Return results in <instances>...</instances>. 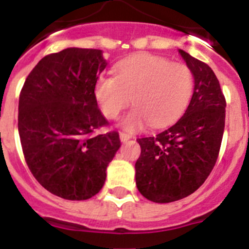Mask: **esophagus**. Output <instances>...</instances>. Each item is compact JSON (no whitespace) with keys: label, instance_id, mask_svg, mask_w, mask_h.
Returning <instances> with one entry per match:
<instances>
[{"label":"esophagus","instance_id":"esophagus-1","mask_svg":"<svg viewBox=\"0 0 249 249\" xmlns=\"http://www.w3.org/2000/svg\"><path fill=\"white\" fill-rule=\"evenodd\" d=\"M119 136H120V141H122V142H126V141L130 140V138H131L129 134H125V132H120Z\"/></svg>","mask_w":249,"mask_h":249}]
</instances>
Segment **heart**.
<instances>
[{"mask_svg": "<svg viewBox=\"0 0 249 249\" xmlns=\"http://www.w3.org/2000/svg\"><path fill=\"white\" fill-rule=\"evenodd\" d=\"M115 77L97 80L96 98L102 113L115 119L126 108L131 97V110L122 122L129 131L141 129L147 122L162 126L177 119L189 104L194 78L189 67L157 55H131L114 69Z\"/></svg>", "mask_w": 249, "mask_h": 249, "instance_id": "b5f03b06", "label": "heart"}]
</instances>
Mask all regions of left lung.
<instances>
[{
    "instance_id": "left-lung-1",
    "label": "left lung",
    "mask_w": 249,
    "mask_h": 249,
    "mask_svg": "<svg viewBox=\"0 0 249 249\" xmlns=\"http://www.w3.org/2000/svg\"><path fill=\"white\" fill-rule=\"evenodd\" d=\"M194 76V92L182 117L156 136L138 139L136 185L146 199L172 203L193 194L219 157L226 99L209 65L179 50Z\"/></svg>"
}]
</instances>
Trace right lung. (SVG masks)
I'll return each instance as SVG.
<instances>
[{"mask_svg":"<svg viewBox=\"0 0 249 249\" xmlns=\"http://www.w3.org/2000/svg\"><path fill=\"white\" fill-rule=\"evenodd\" d=\"M107 61L98 49L69 48L46 55L23 85L18 131L36 180L67 200H86L103 187L107 167L120 147L119 134L97 104V80Z\"/></svg>","mask_w":249,"mask_h":249,"instance_id":"obj_1","label":"right lung"}]
</instances>
